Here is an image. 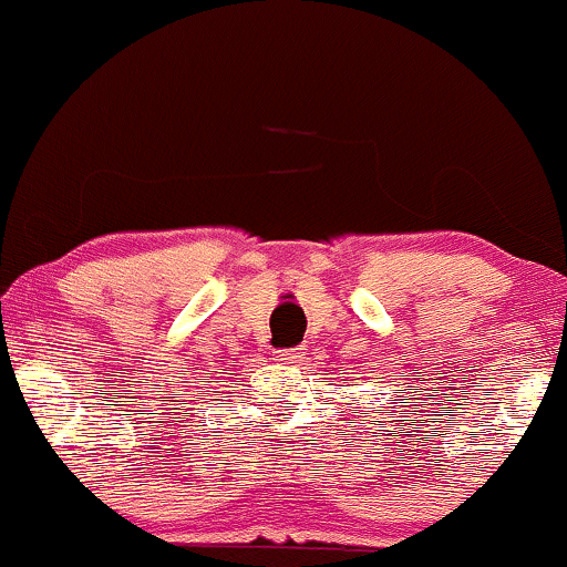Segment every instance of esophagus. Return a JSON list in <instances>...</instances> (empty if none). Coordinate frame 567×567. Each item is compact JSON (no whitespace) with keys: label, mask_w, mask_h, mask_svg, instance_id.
Here are the masks:
<instances>
[{"label":"esophagus","mask_w":567,"mask_h":567,"mask_svg":"<svg viewBox=\"0 0 567 567\" xmlns=\"http://www.w3.org/2000/svg\"><path fill=\"white\" fill-rule=\"evenodd\" d=\"M272 358H276L278 362H284V365H297L299 358H302V349L295 347V349H276L272 352Z\"/></svg>","instance_id":"obj_1"}]
</instances>
